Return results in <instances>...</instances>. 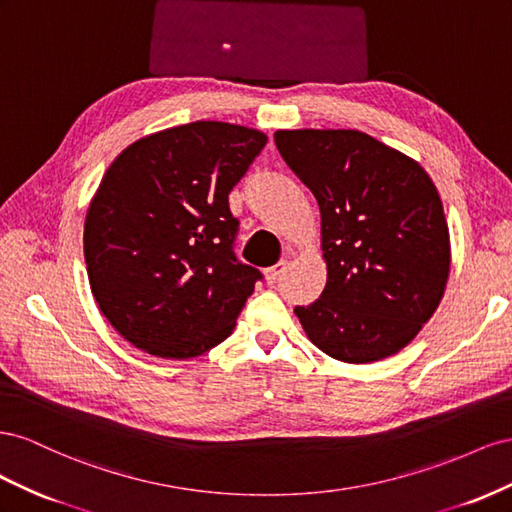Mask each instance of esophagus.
Masks as SVG:
<instances>
[{
    "instance_id": "1",
    "label": "esophagus",
    "mask_w": 512,
    "mask_h": 512,
    "mask_svg": "<svg viewBox=\"0 0 512 512\" xmlns=\"http://www.w3.org/2000/svg\"><path fill=\"white\" fill-rule=\"evenodd\" d=\"M287 270V261H279V264L276 266H272V268H268L266 270V281L272 285V283H276L283 276V272Z\"/></svg>"
}]
</instances>
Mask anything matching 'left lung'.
<instances>
[{
  "label": "left lung",
  "instance_id": "1",
  "mask_svg": "<svg viewBox=\"0 0 512 512\" xmlns=\"http://www.w3.org/2000/svg\"><path fill=\"white\" fill-rule=\"evenodd\" d=\"M274 141L321 212L328 281L319 300L294 309L306 337L349 364L401 352L440 306L450 274L429 173L360 130H276Z\"/></svg>",
  "mask_w": 512,
  "mask_h": 512
}]
</instances>
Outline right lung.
Wrapping results in <instances>:
<instances>
[{
    "instance_id": "1",
    "label": "right lung",
    "mask_w": 512,
    "mask_h": 512,
    "mask_svg": "<svg viewBox=\"0 0 512 512\" xmlns=\"http://www.w3.org/2000/svg\"><path fill=\"white\" fill-rule=\"evenodd\" d=\"M268 137L201 120L130 143L102 175L83 225L92 296L141 352L188 360L225 341L259 272L231 251L229 193Z\"/></svg>"
}]
</instances>
